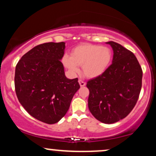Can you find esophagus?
I'll return each mask as SVG.
<instances>
[{
	"label": "esophagus",
	"mask_w": 156,
	"mask_h": 156,
	"mask_svg": "<svg viewBox=\"0 0 156 156\" xmlns=\"http://www.w3.org/2000/svg\"><path fill=\"white\" fill-rule=\"evenodd\" d=\"M78 82H79L80 86V87H85V86H86V83H85V82L83 81V80H78Z\"/></svg>",
	"instance_id": "esophagus-1"
}]
</instances>
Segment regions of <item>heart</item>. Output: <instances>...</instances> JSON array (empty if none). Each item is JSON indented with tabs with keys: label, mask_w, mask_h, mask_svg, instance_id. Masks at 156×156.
Returning <instances> with one entry per match:
<instances>
[{
	"label": "heart",
	"mask_w": 156,
	"mask_h": 156,
	"mask_svg": "<svg viewBox=\"0 0 156 156\" xmlns=\"http://www.w3.org/2000/svg\"><path fill=\"white\" fill-rule=\"evenodd\" d=\"M112 59V52L105 46L81 44L72 50L70 55L62 58L64 67L72 74H76L82 66L83 73L88 78H96L108 69Z\"/></svg>",
	"instance_id": "heart-1"
}]
</instances>
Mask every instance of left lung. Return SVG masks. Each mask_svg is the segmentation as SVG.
<instances>
[{
    "label": "left lung",
    "instance_id": "left-lung-1",
    "mask_svg": "<svg viewBox=\"0 0 156 156\" xmlns=\"http://www.w3.org/2000/svg\"><path fill=\"white\" fill-rule=\"evenodd\" d=\"M112 64L103 74L87 82L88 106L98 120L112 124L126 117L136 104L141 89L142 69L136 57L111 41Z\"/></svg>",
    "mask_w": 156,
    "mask_h": 156
}]
</instances>
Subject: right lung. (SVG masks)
<instances>
[{
	"instance_id": "obj_1",
	"label": "right lung",
	"mask_w": 156,
	"mask_h": 156,
	"mask_svg": "<svg viewBox=\"0 0 156 156\" xmlns=\"http://www.w3.org/2000/svg\"><path fill=\"white\" fill-rule=\"evenodd\" d=\"M64 42L39 44L23 55L15 68L19 102L30 115L47 124L65 115L80 88L78 78L68 79L64 74Z\"/></svg>"
}]
</instances>
